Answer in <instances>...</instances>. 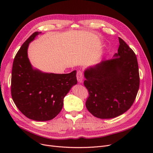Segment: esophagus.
Returning <instances> with one entry per match:
<instances>
[{"label": "esophagus", "mask_w": 153, "mask_h": 153, "mask_svg": "<svg viewBox=\"0 0 153 153\" xmlns=\"http://www.w3.org/2000/svg\"><path fill=\"white\" fill-rule=\"evenodd\" d=\"M77 79L79 83H82L83 82L84 76L82 74V72L81 71H78L77 72Z\"/></svg>", "instance_id": "34e87169"}]
</instances>
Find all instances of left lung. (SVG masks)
<instances>
[{"label": "left lung", "instance_id": "obj_1", "mask_svg": "<svg viewBox=\"0 0 153 153\" xmlns=\"http://www.w3.org/2000/svg\"><path fill=\"white\" fill-rule=\"evenodd\" d=\"M118 53L84 71V85L89 93L85 106L94 117L107 119L124 114L136 99L140 76L136 54L118 37Z\"/></svg>", "mask_w": 153, "mask_h": 153}]
</instances>
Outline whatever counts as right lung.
Listing matches in <instances>:
<instances>
[{
  "label": "right lung",
  "mask_w": 153,
  "mask_h": 153,
  "mask_svg": "<svg viewBox=\"0 0 153 153\" xmlns=\"http://www.w3.org/2000/svg\"><path fill=\"white\" fill-rule=\"evenodd\" d=\"M42 32L36 31L24 43L14 58L11 94L15 104L27 118L48 121L57 116L63 100L77 84L76 71L69 74L43 72L33 68L28 57L29 44Z\"/></svg>",
  "instance_id": "1"
}]
</instances>
